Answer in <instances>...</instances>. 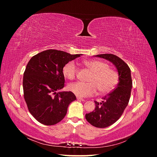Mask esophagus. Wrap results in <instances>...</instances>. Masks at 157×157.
Here are the masks:
<instances>
[{
	"mask_svg": "<svg viewBox=\"0 0 157 157\" xmlns=\"http://www.w3.org/2000/svg\"><path fill=\"white\" fill-rule=\"evenodd\" d=\"M77 99H78V100H80V101H85V99H82V98H79V97H77Z\"/></svg>",
	"mask_w": 157,
	"mask_h": 157,
	"instance_id": "esophagus-1",
	"label": "esophagus"
}]
</instances>
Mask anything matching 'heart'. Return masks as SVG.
<instances>
[{"mask_svg":"<svg viewBox=\"0 0 157 157\" xmlns=\"http://www.w3.org/2000/svg\"><path fill=\"white\" fill-rule=\"evenodd\" d=\"M84 64L92 71L89 82H75L69 85L68 88L76 96L81 98L92 96L99 90L101 94H108L115 88L119 81L117 71L109 67V65L101 60H86ZM63 75L69 80L77 77L78 68L73 61L66 63L63 67Z\"/></svg>","mask_w":157,"mask_h":157,"instance_id":"obj_1","label":"heart"}]
</instances>
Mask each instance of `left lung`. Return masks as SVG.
<instances>
[{
	"instance_id": "1",
	"label": "left lung",
	"mask_w": 157,
	"mask_h": 157,
	"mask_svg": "<svg viewBox=\"0 0 157 157\" xmlns=\"http://www.w3.org/2000/svg\"><path fill=\"white\" fill-rule=\"evenodd\" d=\"M111 61L117 67L119 82L115 89L103 97V101H95V110L85 115L86 121L97 128H106L114 124L122 116L130 100L132 80L128 65L118 56L111 54L96 56Z\"/></svg>"
}]
</instances>
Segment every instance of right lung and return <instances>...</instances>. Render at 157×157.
Returning <instances> with one entry per match:
<instances>
[{
  "label": "right lung",
  "instance_id": "obj_1",
  "mask_svg": "<svg viewBox=\"0 0 157 157\" xmlns=\"http://www.w3.org/2000/svg\"><path fill=\"white\" fill-rule=\"evenodd\" d=\"M80 55L51 49L33 56L28 62L23 73V95L29 111L41 124L60 122L76 99L72 92H57L65 86L63 66Z\"/></svg>",
  "mask_w": 157,
  "mask_h": 157
}]
</instances>
